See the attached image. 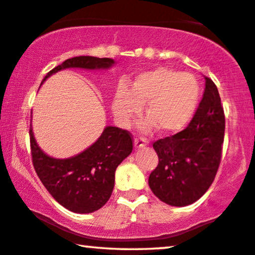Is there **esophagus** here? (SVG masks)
Segmentation results:
<instances>
[{"mask_svg": "<svg viewBox=\"0 0 255 255\" xmlns=\"http://www.w3.org/2000/svg\"><path fill=\"white\" fill-rule=\"evenodd\" d=\"M133 144H134L135 149H140V148H143L147 146L148 141L144 138H136V139H134V142H133Z\"/></svg>", "mask_w": 255, "mask_h": 255, "instance_id": "34e87169", "label": "esophagus"}]
</instances>
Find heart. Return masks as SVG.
I'll return each mask as SVG.
<instances>
[{
    "mask_svg": "<svg viewBox=\"0 0 255 255\" xmlns=\"http://www.w3.org/2000/svg\"><path fill=\"white\" fill-rule=\"evenodd\" d=\"M199 95L201 85L193 74L157 67L139 74L125 90H117L112 111L117 122L127 125L144 105L148 121L141 128L147 131L154 125L162 134H174L194 117Z\"/></svg>",
    "mask_w": 255,
    "mask_h": 255,
    "instance_id": "b5f03b06",
    "label": "heart"
}]
</instances>
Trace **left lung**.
<instances>
[{"instance_id":"8db88e82","label":"left lung","mask_w":255,"mask_h":255,"mask_svg":"<svg viewBox=\"0 0 255 255\" xmlns=\"http://www.w3.org/2000/svg\"><path fill=\"white\" fill-rule=\"evenodd\" d=\"M223 135L225 114L220 96L213 81L205 77L204 95L189 125L152 144L158 165L148 183L156 197L178 207L198 201L217 174Z\"/></svg>"}]
</instances>
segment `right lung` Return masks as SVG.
Instances as JSON below:
<instances>
[{
	"instance_id": "obj_1",
	"label": "right lung",
	"mask_w": 255,
	"mask_h": 255,
	"mask_svg": "<svg viewBox=\"0 0 255 255\" xmlns=\"http://www.w3.org/2000/svg\"><path fill=\"white\" fill-rule=\"evenodd\" d=\"M115 60L91 56L74 57L46 74L51 75L67 68L107 70ZM30 149L35 171L51 196L74 213H92L103 207L114 189L117 166L132 152L130 133L120 128L106 127L91 146L68 158H54L41 149L29 128Z\"/></svg>"
}]
</instances>
